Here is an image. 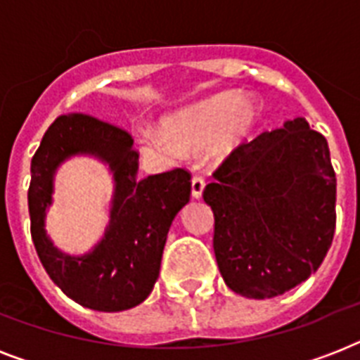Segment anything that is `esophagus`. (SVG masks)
<instances>
[{
    "label": "esophagus",
    "mask_w": 360,
    "mask_h": 360,
    "mask_svg": "<svg viewBox=\"0 0 360 360\" xmlns=\"http://www.w3.org/2000/svg\"><path fill=\"white\" fill-rule=\"evenodd\" d=\"M203 188H205V181H203V177H200V175H194L192 177V185H191V191H192V198H202L203 194Z\"/></svg>",
    "instance_id": "esophagus-1"
}]
</instances>
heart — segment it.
Masks as SVG:
<instances>
[{
  "label": "heart",
  "mask_w": 360,
  "mask_h": 360,
  "mask_svg": "<svg viewBox=\"0 0 360 360\" xmlns=\"http://www.w3.org/2000/svg\"><path fill=\"white\" fill-rule=\"evenodd\" d=\"M259 120V103L250 95L219 93L162 123V134H138L141 151L151 157L177 158L209 147L214 158L228 157Z\"/></svg>",
  "instance_id": "1"
}]
</instances>
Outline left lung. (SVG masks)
<instances>
[{
	"instance_id": "obj_1",
	"label": "left lung",
	"mask_w": 360,
	"mask_h": 360,
	"mask_svg": "<svg viewBox=\"0 0 360 360\" xmlns=\"http://www.w3.org/2000/svg\"><path fill=\"white\" fill-rule=\"evenodd\" d=\"M213 175L203 200L230 290L271 299L318 271L336 228V174L323 134L297 117L240 141Z\"/></svg>"
}]
</instances>
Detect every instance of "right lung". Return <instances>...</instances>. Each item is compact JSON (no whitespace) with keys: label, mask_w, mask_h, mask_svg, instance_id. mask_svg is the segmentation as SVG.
Listing matches in <instances>:
<instances>
[{"label":"right lung","mask_w":360,"mask_h":360,"mask_svg":"<svg viewBox=\"0 0 360 360\" xmlns=\"http://www.w3.org/2000/svg\"><path fill=\"white\" fill-rule=\"evenodd\" d=\"M75 152H93L115 169L112 222L101 245L84 258L53 249L44 231V211L51 201V175ZM138 155L124 129L89 114L59 115L31 158L27 191L31 239L53 284L82 307L98 312L127 310L151 293L172 220L191 198V172L175 168L136 179Z\"/></svg>","instance_id":"obj_1"}]
</instances>
